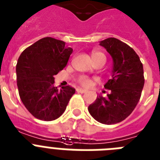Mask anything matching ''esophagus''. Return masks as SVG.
Instances as JSON below:
<instances>
[{"mask_svg":"<svg viewBox=\"0 0 160 160\" xmlns=\"http://www.w3.org/2000/svg\"><path fill=\"white\" fill-rule=\"evenodd\" d=\"M78 92H81V93H84V92H86V90L85 89H83V88H77L76 89Z\"/></svg>","mask_w":160,"mask_h":160,"instance_id":"esophagus-1","label":"esophagus"}]
</instances>
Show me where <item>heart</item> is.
Returning <instances> with one entry per match:
<instances>
[{
	"label": "heart",
	"instance_id": "heart-1",
	"mask_svg": "<svg viewBox=\"0 0 160 160\" xmlns=\"http://www.w3.org/2000/svg\"><path fill=\"white\" fill-rule=\"evenodd\" d=\"M99 57H105V55L103 53H100V52H93L92 53V60L95 59V58H98ZM78 82L80 85L85 87V88H90L92 85V80H90L89 78L87 77V76H80L79 79H78Z\"/></svg>",
	"mask_w": 160,
	"mask_h": 160
}]
</instances>
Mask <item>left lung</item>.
Masks as SVG:
<instances>
[{
    "label": "left lung",
    "mask_w": 160,
    "mask_h": 160,
    "mask_svg": "<svg viewBox=\"0 0 160 160\" xmlns=\"http://www.w3.org/2000/svg\"><path fill=\"white\" fill-rule=\"evenodd\" d=\"M113 60L112 77L104 85L111 92L102 95L88 107L93 119L104 124L123 121L132 113L140 100L144 86L143 66L129 45L111 37L100 41Z\"/></svg>",
    "instance_id": "8db88e82"
}]
</instances>
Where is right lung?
I'll use <instances>...</instances> for the list:
<instances>
[{
  "mask_svg": "<svg viewBox=\"0 0 160 160\" xmlns=\"http://www.w3.org/2000/svg\"><path fill=\"white\" fill-rule=\"evenodd\" d=\"M66 43L45 37L24 49L16 65L17 85L21 101L37 119L51 121L65 111L76 89L55 87L54 77L68 64L73 49Z\"/></svg>",
  "mask_w": 160,
  "mask_h": 160,
  "instance_id": "right-lung-1",
  "label": "right lung"
}]
</instances>
